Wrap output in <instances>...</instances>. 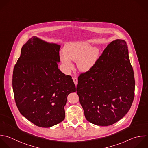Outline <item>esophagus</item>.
<instances>
[{
	"instance_id": "esophagus-1",
	"label": "esophagus",
	"mask_w": 148,
	"mask_h": 148,
	"mask_svg": "<svg viewBox=\"0 0 148 148\" xmlns=\"http://www.w3.org/2000/svg\"><path fill=\"white\" fill-rule=\"evenodd\" d=\"M73 82L75 83V84L76 86L77 84V82H78V80H77V77H73Z\"/></svg>"
}]
</instances>
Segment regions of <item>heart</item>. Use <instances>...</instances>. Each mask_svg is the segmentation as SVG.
Instances as JSON below:
<instances>
[{"mask_svg": "<svg viewBox=\"0 0 148 148\" xmlns=\"http://www.w3.org/2000/svg\"><path fill=\"white\" fill-rule=\"evenodd\" d=\"M98 57L97 48L92 47L88 42H78L72 43L65 47L61 60L67 69L72 68L71 60L77 62V68L80 71L87 72L94 66Z\"/></svg>", "mask_w": 148, "mask_h": 148, "instance_id": "heart-1", "label": "heart"}]
</instances>
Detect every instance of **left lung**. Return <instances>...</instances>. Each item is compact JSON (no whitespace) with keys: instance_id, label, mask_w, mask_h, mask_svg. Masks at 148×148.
Segmentation results:
<instances>
[{"instance_id":"8db88e82","label":"left lung","mask_w":148,"mask_h":148,"mask_svg":"<svg viewBox=\"0 0 148 148\" xmlns=\"http://www.w3.org/2000/svg\"><path fill=\"white\" fill-rule=\"evenodd\" d=\"M135 79L127 45L116 39L109 43L94 66L78 77L76 91L86 119L98 125H110L130 110Z\"/></svg>"}]
</instances>
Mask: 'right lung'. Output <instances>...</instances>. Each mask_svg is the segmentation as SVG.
Segmentation results:
<instances>
[{
  "label": "right lung",
  "instance_id": "obj_1",
  "mask_svg": "<svg viewBox=\"0 0 148 148\" xmlns=\"http://www.w3.org/2000/svg\"><path fill=\"white\" fill-rule=\"evenodd\" d=\"M60 47L33 36L23 46L14 68L17 106L38 127H50L62 121L67 96L76 90L72 77L58 69Z\"/></svg>",
  "mask_w": 148,
  "mask_h": 148
}]
</instances>
